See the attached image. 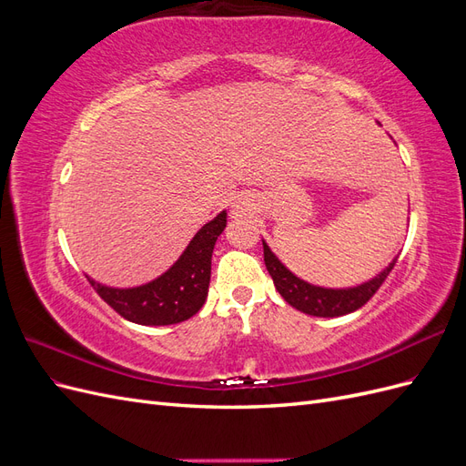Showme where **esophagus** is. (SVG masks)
<instances>
[{"instance_id": "34e87169", "label": "esophagus", "mask_w": 466, "mask_h": 466, "mask_svg": "<svg viewBox=\"0 0 466 466\" xmlns=\"http://www.w3.org/2000/svg\"><path fill=\"white\" fill-rule=\"evenodd\" d=\"M248 200L245 198V196H241V198H237L235 202H233V208L237 209V211H247L248 209Z\"/></svg>"}]
</instances>
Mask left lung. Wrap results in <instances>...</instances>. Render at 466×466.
I'll use <instances>...</instances> for the list:
<instances>
[{
  "label": "left lung",
  "instance_id": "obj_1",
  "mask_svg": "<svg viewBox=\"0 0 466 466\" xmlns=\"http://www.w3.org/2000/svg\"><path fill=\"white\" fill-rule=\"evenodd\" d=\"M262 245H264L266 270L272 276L274 286L279 291L281 298L305 315L327 317V319L348 315L368 303L371 299V295L379 289V286L383 284L385 278L389 276V272L392 270L399 258L394 257L389 262V266H385L383 270L375 274L371 279L363 281V284L351 286V288H322V286L309 284V281L295 276L289 268L274 255L272 248L266 245L264 238H262Z\"/></svg>",
  "mask_w": 466,
  "mask_h": 466
}]
</instances>
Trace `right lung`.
<instances>
[{
  "instance_id": "obj_1",
  "label": "right lung",
  "mask_w": 466,
  "mask_h": 466,
  "mask_svg": "<svg viewBox=\"0 0 466 466\" xmlns=\"http://www.w3.org/2000/svg\"><path fill=\"white\" fill-rule=\"evenodd\" d=\"M225 225H228V211L223 209L192 237L185 252L167 272L147 284L112 288L95 281L91 276H87V279L95 291L130 322L144 324V327L182 322L198 313L206 303L211 276V252Z\"/></svg>"
}]
</instances>
